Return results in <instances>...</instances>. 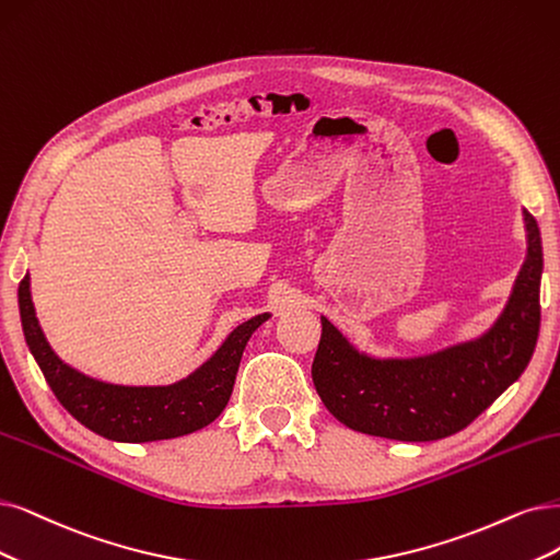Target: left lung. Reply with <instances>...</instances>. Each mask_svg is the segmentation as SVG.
I'll list each match as a JSON object with an SVG mask.
<instances>
[{"label":"left lung","instance_id":"obj_1","mask_svg":"<svg viewBox=\"0 0 560 560\" xmlns=\"http://www.w3.org/2000/svg\"><path fill=\"white\" fill-rule=\"evenodd\" d=\"M528 254L499 320L480 339L408 360L369 358L325 316L312 376L332 416L369 436L424 443L466 429L524 374L540 332L542 237L524 210Z\"/></svg>","mask_w":560,"mask_h":560}]
</instances>
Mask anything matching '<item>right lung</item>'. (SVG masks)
I'll list each match as a JSON object with an SVG mask.
<instances>
[{"instance_id": "add662e5", "label": "right lung", "mask_w": 560, "mask_h": 560, "mask_svg": "<svg viewBox=\"0 0 560 560\" xmlns=\"http://www.w3.org/2000/svg\"><path fill=\"white\" fill-rule=\"evenodd\" d=\"M18 304L25 341L57 401L98 436L121 443L177 439L214 422L233 395L246 341L269 318L260 314L235 327L189 378L163 387H127L94 381L55 355L36 320L30 275L18 285Z\"/></svg>"}]
</instances>
